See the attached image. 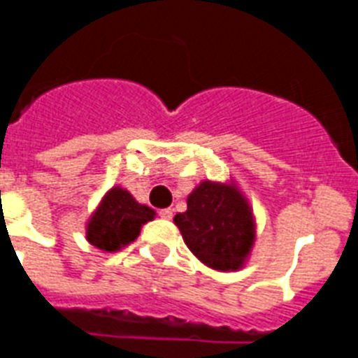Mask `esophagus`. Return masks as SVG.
I'll use <instances>...</instances> for the list:
<instances>
[{"instance_id":"1","label":"esophagus","mask_w":358,"mask_h":358,"mask_svg":"<svg viewBox=\"0 0 358 358\" xmlns=\"http://www.w3.org/2000/svg\"><path fill=\"white\" fill-rule=\"evenodd\" d=\"M158 215H160L162 218H165V220H171V218H173V209H160Z\"/></svg>"}]
</instances>
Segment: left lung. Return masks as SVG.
Masks as SVG:
<instances>
[{
    "mask_svg": "<svg viewBox=\"0 0 358 358\" xmlns=\"http://www.w3.org/2000/svg\"><path fill=\"white\" fill-rule=\"evenodd\" d=\"M174 224L189 251L215 271L242 269L257 240L253 207L235 180L200 182Z\"/></svg>",
    "mask_w": 358,
    "mask_h": 358,
    "instance_id": "8db88e82",
    "label": "left lung"
}]
</instances>
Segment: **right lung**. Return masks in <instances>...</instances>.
I'll return each instance as SVG.
<instances>
[{"label":"right lung","mask_w":358,"mask_h":358,"mask_svg":"<svg viewBox=\"0 0 358 358\" xmlns=\"http://www.w3.org/2000/svg\"><path fill=\"white\" fill-rule=\"evenodd\" d=\"M155 209L136 202L127 189L114 185L87 222L85 238L103 253H116L138 238L142 225L155 220Z\"/></svg>","instance_id":"right-lung-1"}]
</instances>
